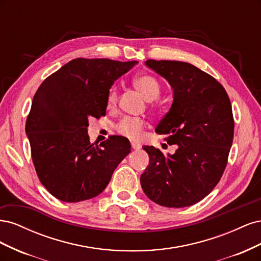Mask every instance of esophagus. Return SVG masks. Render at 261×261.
Here are the masks:
<instances>
[{
	"instance_id": "esophagus-1",
	"label": "esophagus",
	"mask_w": 261,
	"mask_h": 261,
	"mask_svg": "<svg viewBox=\"0 0 261 261\" xmlns=\"http://www.w3.org/2000/svg\"><path fill=\"white\" fill-rule=\"evenodd\" d=\"M132 148L134 149V150H139L140 148H141V145L140 144H138V143H135V141H132Z\"/></svg>"
}]
</instances>
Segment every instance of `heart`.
Returning a JSON list of instances; mask_svg holds the SVG:
<instances>
[{
    "instance_id": "1",
    "label": "heart",
    "mask_w": 261,
    "mask_h": 261,
    "mask_svg": "<svg viewBox=\"0 0 261 261\" xmlns=\"http://www.w3.org/2000/svg\"><path fill=\"white\" fill-rule=\"evenodd\" d=\"M135 88L143 94V97L148 100L152 101L155 100L160 96L161 87L156 78L150 75H141L136 77L133 82ZM118 98L117 88L115 86H112L108 92L107 103L108 107L112 108L116 105ZM146 127V122L143 118L139 117H133V116H126L118 122L115 126V129L118 134L127 137L129 139H139L143 136L144 129Z\"/></svg>"
}]
</instances>
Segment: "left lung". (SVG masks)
I'll return each mask as SVG.
<instances>
[{
  "instance_id": "obj_1",
  "label": "left lung",
  "mask_w": 261,
  "mask_h": 261,
  "mask_svg": "<svg viewBox=\"0 0 261 261\" xmlns=\"http://www.w3.org/2000/svg\"><path fill=\"white\" fill-rule=\"evenodd\" d=\"M146 65L167 78L174 91L170 111L155 132L174 154L145 146L149 165L140 176L144 193L160 206L183 208L203 199L223 175L233 143L230 98L216 78L189 63L147 60Z\"/></svg>"
}]
</instances>
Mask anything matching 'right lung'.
<instances>
[{
	"mask_svg": "<svg viewBox=\"0 0 261 261\" xmlns=\"http://www.w3.org/2000/svg\"><path fill=\"white\" fill-rule=\"evenodd\" d=\"M136 63L75 59L38 88L26 134L37 175L55 198L77 202L98 196L130 152V144L121 136L91 144L87 127L91 117L106 115L110 88Z\"/></svg>",
	"mask_w": 261,
	"mask_h": 261,
	"instance_id": "1",
	"label": "right lung"
}]
</instances>
